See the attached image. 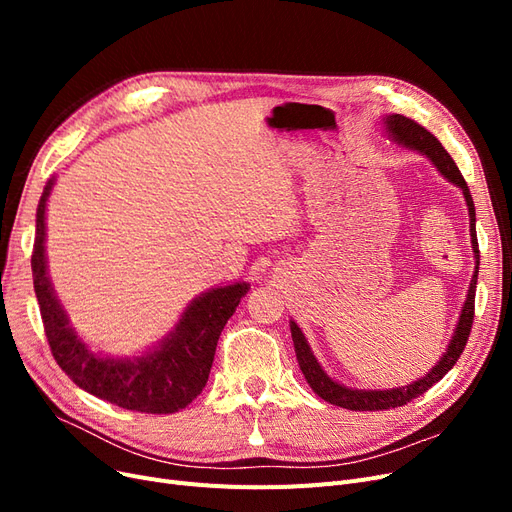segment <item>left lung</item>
<instances>
[{
	"mask_svg": "<svg viewBox=\"0 0 512 512\" xmlns=\"http://www.w3.org/2000/svg\"><path fill=\"white\" fill-rule=\"evenodd\" d=\"M382 121H384V130H386V134H389L393 143L423 153V156L429 158L431 164L438 168V173L444 179H448L453 185H457V188L463 192V198H466V205H468V215H470V237H472V250H474L476 267H474L472 282H470V288H468V294H466V301H463V307H461L455 333L451 337V342H448L446 352L440 356V361L433 365L423 378H418V380H414L406 386H397V389H384V391H380V389H350V386L339 384L337 380H333L327 374V371L322 369V365L318 363L312 348H309L303 331L299 329V324L290 320L294 352H297L299 367L303 371L307 384L312 386V391L320 399L329 401V404H333V406L346 408V410H356V412L389 410V408L404 406V404H408L410 399L429 391L433 384L440 382L448 374V369H453V365L457 363L459 354L463 352V348H466L468 337H470L472 320H474V294H476V280H478V265H480L478 241H476L474 200H472V194L468 190V183H466V179H463V175L459 173V168L453 162V158L448 156L446 149L442 147L438 138L433 136L431 132H427L423 126H418L416 121H412L404 115H386Z\"/></svg>",
	"mask_w": 512,
	"mask_h": 512,
	"instance_id": "obj_1",
	"label": "left lung"
}]
</instances>
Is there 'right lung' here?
<instances>
[{
  "instance_id": "1",
  "label": "right lung",
  "mask_w": 512,
  "mask_h": 512,
  "mask_svg": "<svg viewBox=\"0 0 512 512\" xmlns=\"http://www.w3.org/2000/svg\"><path fill=\"white\" fill-rule=\"evenodd\" d=\"M53 185L55 177L46 183L36 211L32 271L44 333L57 365L83 391L119 408L147 414L185 408L205 389L220 333L250 284L232 282L192 299L175 329L143 354L111 356L91 350L70 327L46 267V203Z\"/></svg>"
}]
</instances>
